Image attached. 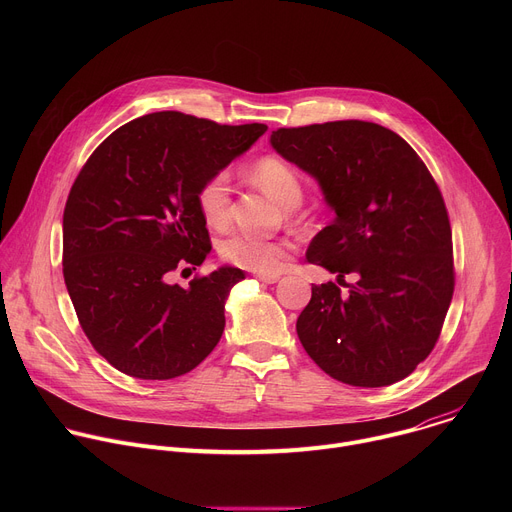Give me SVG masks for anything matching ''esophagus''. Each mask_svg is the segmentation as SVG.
<instances>
[{
	"label": "esophagus",
	"mask_w": 512,
	"mask_h": 512,
	"mask_svg": "<svg viewBox=\"0 0 512 512\" xmlns=\"http://www.w3.org/2000/svg\"><path fill=\"white\" fill-rule=\"evenodd\" d=\"M259 281H263V283H275V281H279V275H275V273H271V275H267V273H257L255 275Z\"/></svg>",
	"instance_id": "esophagus-1"
}]
</instances>
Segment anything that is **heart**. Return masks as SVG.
I'll list each match as a JSON object with an SVG mask.
<instances>
[{
	"label": "heart",
	"instance_id": "1",
	"mask_svg": "<svg viewBox=\"0 0 512 512\" xmlns=\"http://www.w3.org/2000/svg\"><path fill=\"white\" fill-rule=\"evenodd\" d=\"M251 176L259 188L273 196L281 206L294 214L304 198L302 172L277 156H265L255 162ZM231 178L229 172L216 170L208 174L196 188V206L204 223L223 229L231 218ZM221 257L241 269L255 273H277L283 269L289 245L277 241H261L245 233H235L218 245Z\"/></svg>",
	"mask_w": 512,
	"mask_h": 512
}]
</instances>
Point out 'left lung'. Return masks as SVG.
<instances>
[{"mask_svg":"<svg viewBox=\"0 0 512 512\" xmlns=\"http://www.w3.org/2000/svg\"><path fill=\"white\" fill-rule=\"evenodd\" d=\"M271 145L312 174L334 221L306 253L356 284L312 285L298 318L302 346L332 379L387 387L423 362L454 296L448 208L427 166L395 131L369 121L281 127Z\"/></svg>","mask_w":512,"mask_h":512,"instance_id":"obj_1","label":"left lung"}]
</instances>
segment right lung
<instances>
[{
	"mask_svg": "<svg viewBox=\"0 0 512 512\" xmlns=\"http://www.w3.org/2000/svg\"><path fill=\"white\" fill-rule=\"evenodd\" d=\"M267 131L178 111L137 117L91 154L62 216V273L93 348L129 377L190 373L225 330V302L245 279L237 267L170 283L196 269L210 237L196 188Z\"/></svg>",
	"mask_w": 512,
	"mask_h": 512,
	"instance_id": "add662e5",
	"label": "right lung"
}]
</instances>
